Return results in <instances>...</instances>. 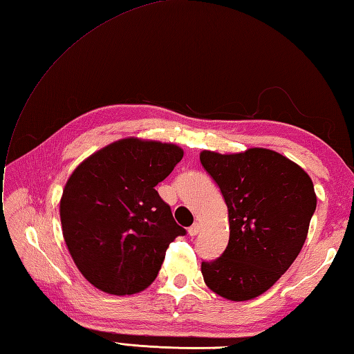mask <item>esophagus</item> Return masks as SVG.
Listing matches in <instances>:
<instances>
[{
    "mask_svg": "<svg viewBox=\"0 0 354 354\" xmlns=\"http://www.w3.org/2000/svg\"><path fill=\"white\" fill-rule=\"evenodd\" d=\"M200 229H201V224H200V223H194V224L189 227V229H187V232H189L191 236H197Z\"/></svg>",
    "mask_w": 354,
    "mask_h": 354,
    "instance_id": "obj_1",
    "label": "esophagus"
}]
</instances>
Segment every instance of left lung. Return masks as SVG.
Wrapping results in <instances>:
<instances>
[{
  "label": "left lung",
  "instance_id": "obj_1",
  "mask_svg": "<svg viewBox=\"0 0 354 354\" xmlns=\"http://www.w3.org/2000/svg\"><path fill=\"white\" fill-rule=\"evenodd\" d=\"M203 168L229 209L224 253L203 261L206 285L232 301L268 290L301 251L317 209L310 177L285 156L265 148L245 153L203 151Z\"/></svg>",
  "mask_w": 354,
  "mask_h": 354
}]
</instances>
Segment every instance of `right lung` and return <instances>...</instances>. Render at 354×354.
Wrapping results in <instances>:
<instances>
[{
    "instance_id": "right-lung-1",
    "label": "right lung",
    "mask_w": 354,
    "mask_h": 354,
    "mask_svg": "<svg viewBox=\"0 0 354 354\" xmlns=\"http://www.w3.org/2000/svg\"><path fill=\"white\" fill-rule=\"evenodd\" d=\"M182 157L177 145L130 138L92 154L69 177L62 230L93 286L131 295L153 283L169 243L186 234L156 191Z\"/></svg>"
}]
</instances>
